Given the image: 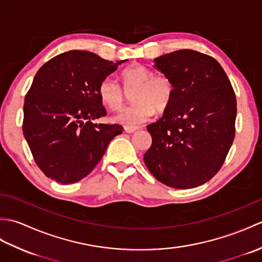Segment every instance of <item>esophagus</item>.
<instances>
[{"mask_svg":"<svg viewBox=\"0 0 262 262\" xmlns=\"http://www.w3.org/2000/svg\"><path fill=\"white\" fill-rule=\"evenodd\" d=\"M138 129L137 127H125V132L128 133V134H132V133H134Z\"/></svg>","mask_w":262,"mask_h":262,"instance_id":"esophagus-1","label":"esophagus"}]
</instances>
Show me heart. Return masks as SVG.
<instances>
[{
	"mask_svg": "<svg viewBox=\"0 0 262 262\" xmlns=\"http://www.w3.org/2000/svg\"><path fill=\"white\" fill-rule=\"evenodd\" d=\"M124 86H133L132 102L120 108L113 116V120L126 127H137L148 120L155 109L164 111L169 108L174 96V84L169 76L154 75L142 64H133L121 71ZM99 97L110 109L119 108L124 101V90L113 77H105L98 88Z\"/></svg>",
	"mask_w": 262,
	"mask_h": 262,
	"instance_id": "1",
	"label": "heart"
}]
</instances>
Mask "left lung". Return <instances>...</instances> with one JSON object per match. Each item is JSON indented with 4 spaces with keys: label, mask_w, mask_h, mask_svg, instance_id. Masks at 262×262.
Instances as JSON below:
<instances>
[{
    "label": "left lung",
    "mask_w": 262,
    "mask_h": 262,
    "mask_svg": "<svg viewBox=\"0 0 262 262\" xmlns=\"http://www.w3.org/2000/svg\"><path fill=\"white\" fill-rule=\"evenodd\" d=\"M154 63L173 82L174 96L162 118L147 126L152 145L144 162L166 186L198 187L220 171L234 140V90L220 63L203 53L181 49Z\"/></svg>",
    "instance_id": "1"
}]
</instances>
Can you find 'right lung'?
<instances>
[{
    "label": "right lung",
    "instance_id": "right-lung-1",
    "mask_svg": "<svg viewBox=\"0 0 262 262\" xmlns=\"http://www.w3.org/2000/svg\"><path fill=\"white\" fill-rule=\"evenodd\" d=\"M126 62L70 51L43 64L25 98L22 130L32 157L46 177L63 185L86 177L122 126L93 124L107 115L100 82Z\"/></svg>",
    "mask_w": 262,
    "mask_h": 262
}]
</instances>
